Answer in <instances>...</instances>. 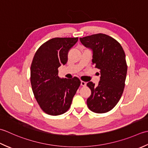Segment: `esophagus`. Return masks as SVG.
Segmentation results:
<instances>
[{
  "label": "esophagus",
  "instance_id": "obj_1",
  "mask_svg": "<svg viewBox=\"0 0 148 148\" xmlns=\"http://www.w3.org/2000/svg\"><path fill=\"white\" fill-rule=\"evenodd\" d=\"M81 86H86V82H84V81H82V80H81Z\"/></svg>",
  "mask_w": 148,
  "mask_h": 148
}]
</instances>
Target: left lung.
<instances>
[{"instance_id":"1","label":"left lung","mask_w":148,"mask_h":148,"mask_svg":"<svg viewBox=\"0 0 148 148\" xmlns=\"http://www.w3.org/2000/svg\"><path fill=\"white\" fill-rule=\"evenodd\" d=\"M87 48L92 50V64L99 70L98 86L87 84L91 95L87 99V107L95 113H105L118 103L124 91L127 73L125 53L118 41L104 34L80 38Z\"/></svg>"}]
</instances>
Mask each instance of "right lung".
<instances>
[{
    "label": "right lung",
    "mask_w": 148,
    "mask_h": 148,
    "mask_svg": "<svg viewBox=\"0 0 148 148\" xmlns=\"http://www.w3.org/2000/svg\"><path fill=\"white\" fill-rule=\"evenodd\" d=\"M78 38H55L36 51L31 66V83L34 97L44 112L52 116L65 113L80 85L77 77L61 78L58 68L68 61V53Z\"/></svg>",
    "instance_id": "1"
}]
</instances>
